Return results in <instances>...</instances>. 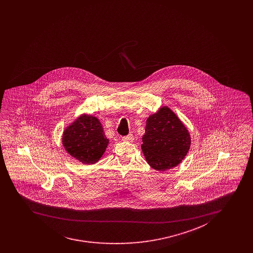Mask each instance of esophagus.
Listing matches in <instances>:
<instances>
[{"label": "esophagus", "instance_id": "esophagus-1", "mask_svg": "<svg viewBox=\"0 0 253 253\" xmlns=\"http://www.w3.org/2000/svg\"><path fill=\"white\" fill-rule=\"evenodd\" d=\"M123 140L125 141V142H132L133 141V135L132 134H128L126 136H123Z\"/></svg>", "mask_w": 253, "mask_h": 253}]
</instances>
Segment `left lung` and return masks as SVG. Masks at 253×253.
<instances>
[{"label":"left lung","instance_id":"8db88e82","mask_svg":"<svg viewBox=\"0 0 253 253\" xmlns=\"http://www.w3.org/2000/svg\"><path fill=\"white\" fill-rule=\"evenodd\" d=\"M142 140L141 147L146 161L161 171L180 164L191 145L187 128L168 107H161L148 117Z\"/></svg>","mask_w":253,"mask_h":253}]
</instances>
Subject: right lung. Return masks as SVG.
<instances>
[{"label":"right lung","mask_w":253,"mask_h":253,"mask_svg":"<svg viewBox=\"0 0 253 253\" xmlns=\"http://www.w3.org/2000/svg\"><path fill=\"white\" fill-rule=\"evenodd\" d=\"M66 151L84 164L99 161L108 145L102 124L96 117L80 116L67 127L62 136Z\"/></svg>","instance_id":"obj_1"}]
</instances>
